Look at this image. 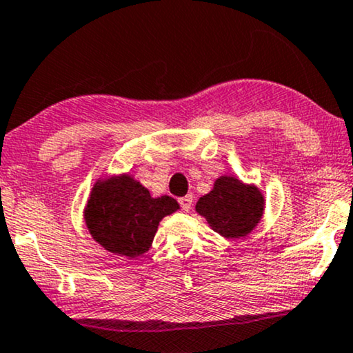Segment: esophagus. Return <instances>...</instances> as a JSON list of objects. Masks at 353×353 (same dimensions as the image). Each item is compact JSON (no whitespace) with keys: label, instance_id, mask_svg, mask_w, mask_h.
<instances>
[{"label":"esophagus","instance_id":"34e87169","mask_svg":"<svg viewBox=\"0 0 353 353\" xmlns=\"http://www.w3.org/2000/svg\"><path fill=\"white\" fill-rule=\"evenodd\" d=\"M179 205H181V208L184 210V212H189V210L192 208V197H190V195H185V197H181V199H179Z\"/></svg>","mask_w":353,"mask_h":353}]
</instances>
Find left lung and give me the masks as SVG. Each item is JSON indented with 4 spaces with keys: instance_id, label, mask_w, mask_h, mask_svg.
Masks as SVG:
<instances>
[{
    "instance_id": "8db88e82",
    "label": "left lung",
    "mask_w": 353,
    "mask_h": 353,
    "mask_svg": "<svg viewBox=\"0 0 353 353\" xmlns=\"http://www.w3.org/2000/svg\"><path fill=\"white\" fill-rule=\"evenodd\" d=\"M213 230L225 238H243L256 228L264 213V197L257 187L230 176L216 179L213 190L195 205Z\"/></svg>"
}]
</instances>
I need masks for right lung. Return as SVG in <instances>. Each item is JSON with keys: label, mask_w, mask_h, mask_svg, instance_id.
<instances>
[{"label": "right lung", "mask_w": 353, "mask_h": 353, "mask_svg": "<svg viewBox=\"0 0 353 353\" xmlns=\"http://www.w3.org/2000/svg\"><path fill=\"white\" fill-rule=\"evenodd\" d=\"M177 208L179 203L169 195L153 199L140 182L120 176L97 182L84 220L92 238L107 251L137 257L150 249L159 221Z\"/></svg>", "instance_id": "obj_1"}]
</instances>
